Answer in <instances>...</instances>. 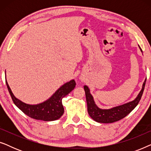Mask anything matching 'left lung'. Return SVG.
I'll list each match as a JSON object with an SVG mask.
<instances>
[{
    "label": "left lung",
    "instance_id": "8db88e82",
    "mask_svg": "<svg viewBox=\"0 0 151 151\" xmlns=\"http://www.w3.org/2000/svg\"><path fill=\"white\" fill-rule=\"evenodd\" d=\"M139 49L142 52L140 47ZM146 80V78L144 80L143 85H142V90L140 91L139 93L138 94L137 98L135 100L120 105V106H115L109 109H102L99 108L95 103L92 95L90 93L89 88L87 86H84L88 115L93 120L100 123H113L123 119L135 108L139 103V100H141L144 87H145Z\"/></svg>",
    "mask_w": 151,
    "mask_h": 151
}]
</instances>
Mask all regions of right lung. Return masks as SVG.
Here are the masks:
<instances>
[{
  "instance_id": "1",
  "label": "right lung",
  "mask_w": 151,
  "mask_h": 151,
  "mask_svg": "<svg viewBox=\"0 0 151 151\" xmlns=\"http://www.w3.org/2000/svg\"><path fill=\"white\" fill-rule=\"evenodd\" d=\"M6 84L14 103L24 114L35 119L54 121L58 119L64 113L62 99L74 89L76 84L75 80H72L60 86L47 100L40 104L33 105L26 104L16 98L12 93L7 81Z\"/></svg>"
}]
</instances>
